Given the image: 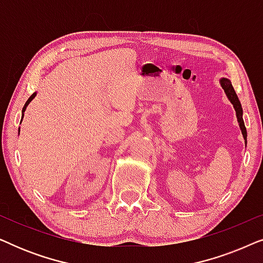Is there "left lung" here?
<instances>
[{"mask_svg": "<svg viewBox=\"0 0 263 263\" xmlns=\"http://www.w3.org/2000/svg\"><path fill=\"white\" fill-rule=\"evenodd\" d=\"M220 84H221V87L224 88L226 96H228V98L230 99V102L233 104V107H235V110H236L237 120H238L240 130H242L243 138H244V140H246V145H247V128H246V125H244L243 110H242V105H240L238 97H237L236 92H235V88H233L231 81H230L229 79L222 78L220 80Z\"/></svg>", "mask_w": 263, "mask_h": 263, "instance_id": "8db88e82", "label": "left lung"}]
</instances>
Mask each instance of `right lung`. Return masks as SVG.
<instances>
[{"label": "right lung", "instance_id": "add662e5", "mask_svg": "<svg viewBox=\"0 0 263 263\" xmlns=\"http://www.w3.org/2000/svg\"><path fill=\"white\" fill-rule=\"evenodd\" d=\"M34 96H35V93H33V95H32V96L30 97V98H28V100H27V102H26V104H25V106L23 107V112H24V111H25V110H26V106L28 105V104H30V102H31V100L34 98ZM23 117H24V114H23Z\"/></svg>", "mask_w": 263, "mask_h": 263}]
</instances>
